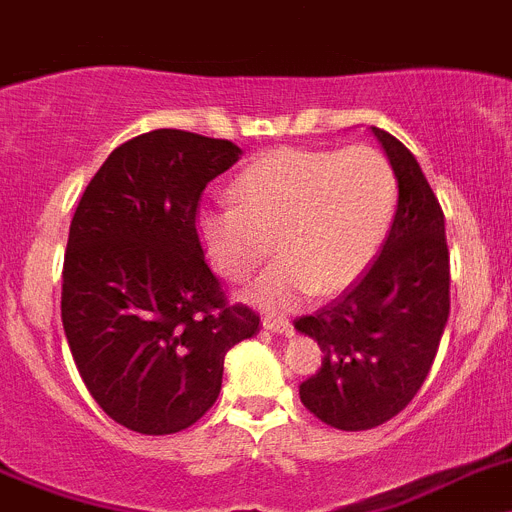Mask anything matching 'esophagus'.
<instances>
[{
    "label": "esophagus",
    "instance_id": "34e87169",
    "mask_svg": "<svg viewBox=\"0 0 512 512\" xmlns=\"http://www.w3.org/2000/svg\"><path fill=\"white\" fill-rule=\"evenodd\" d=\"M262 326L270 331H278V334H293V324L288 319H283V316H265Z\"/></svg>",
    "mask_w": 512,
    "mask_h": 512
}]
</instances>
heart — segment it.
Segmentation results:
<instances>
[{"mask_svg":"<svg viewBox=\"0 0 512 512\" xmlns=\"http://www.w3.org/2000/svg\"><path fill=\"white\" fill-rule=\"evenodd\" d=\"M232 199L237 206L196 214L206 255L222 278L242 283L275 247L280 260L257 280L252 298L293 308L313 290L334 296L365 275L393 222L398 183L390 160L370 145L280 147L234 178Z\"/></svg>","mask_w":512,"mask_h":512,"instance_id":"1","label":"heart"}]
</instances>
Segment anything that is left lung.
Instances as JSON below:
<instances>
[{"instance_id": "1", "label": "left lung", "mask_w": 512, "mask_h": 512, "mask_svg": "<svg viewBox=\"0 0 512 512\" xmlns=\"http://www.w3.org/2000/svg\"><path fill=\"white\" fill-rule=\"evenodd\" d=\"M398 178L393 227L367 273L296 329L324 352L301 382V403L326 426L367 431L421 390L449 319L444 211L411 150L372 127Z\"/></svg>"}]
</instances>
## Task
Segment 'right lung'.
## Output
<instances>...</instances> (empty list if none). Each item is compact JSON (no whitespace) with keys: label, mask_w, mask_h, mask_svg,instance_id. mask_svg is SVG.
Wrapping results in <instances>:
<instances>
[{"label":"right lung","mask_w":512,"mask_h":512,"mask_svg":"<svg viewBox=\"0 0 512 512\" xmlns=\"http://www.w3.org/2000/svg\"><path fill=\"white\" fill-rule=\"evenodd\" d=\"M242 150L186 130L114 147L86 186L63 257L61 319L101 411L147 436L178 434L219 398L224 354L260 331L204 257V188Z\"/></svg>","instance_id":"right-lung-1"}]
</instances>
